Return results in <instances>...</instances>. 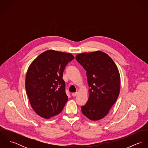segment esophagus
<instances>
[{"label":"esophagus","instance_id":"1","mask_svg":"<svg viewBox=\"0 0 148 148\" xmlns=\"http://www.w3.org/2000/svg\"><path fill=\"white\" fill-rule=\"evenodd\" d=\"M77 95H78V92H77L72 93V96L73 97H75V96H76Z\"/></svg>","mask_w":148,"mask_h":148}]
</instances>
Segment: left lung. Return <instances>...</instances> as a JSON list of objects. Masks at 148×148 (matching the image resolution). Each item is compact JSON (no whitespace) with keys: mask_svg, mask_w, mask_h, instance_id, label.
Segmentation results:
<instances>
[{"mask_svg":"<svg viewBox=\"0 0 148 148\" xmlns=\"http://www.w3.org/2000/svg\"><path fill=\"white\" fill-rule=\"evenodd\" d=\"M76 60L86 71L89 87V98L82 112L88 119L98 121L108 114L119 95V69L111 58L100 51L78 54Z\"/></svg>","mask_w":148,"mask_h":148,"instance_id":"left-lung-1","label":"left lung"}]
</instances>
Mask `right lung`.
<instances>
[{
  "mask_svg": "<svg viewBox=\"0 0 148 148\" xmlns=\"http://www.w3.org/2000/svg\"><path fill=\"white\" fill-rule=\"evenodd\" d=\"M74 59L71 53L46 51L29 65L25 76V89L34 110L49 119L59 114L68 101L63 72Z\"/></svg>",
  "mask_w": 148,
  "mask_h": 148,
  "instance_id": "1",
  "label": "right lung"
}]
</instances>
